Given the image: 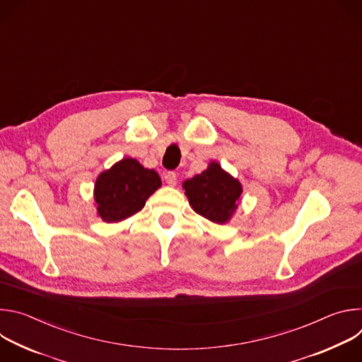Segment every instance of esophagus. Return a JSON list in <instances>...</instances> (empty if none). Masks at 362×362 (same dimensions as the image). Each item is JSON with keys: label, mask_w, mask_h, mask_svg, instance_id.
<instances>
[{"label": "esophagus", "mask_w": 362, "mask_h": 362, "mask_svg": "<svg viewBox=\"0 0 362 362\" xmlns=\"http://www.w3.org/2000/svg\"><path fill=\"white\" fill-rule=\"evenodd\" d=\"M165 180H166V183H168L169 186H175V185L177 183V175H176L175 172H168V173L165 175Z\"/></svg>", "instance_id": "obj_1"}]
</instances>
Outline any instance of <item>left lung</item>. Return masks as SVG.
I'll return each mask as SVG.
<instances>
[{
    "instance_id": "8db88e82",
    "label": "left lung",
    "mask_w": 362,
    "mask_h": 362,
    "mask_svg": "<svg viewBox=\"0 0 362 362\" xmlns=\"http://www.w3.org/2000/svg\"><path fill=\"white\" fill-rule=\"evenodd\" d=\"M183 189L196 214L221 225L229 222L242 194L240 182L216 162H211L200 175L185 180Z\"/></svg>"
}]
</instances>
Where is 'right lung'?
<instances>
[{
	"instance_id": "1",
	"label": "right lung",
	"mask_w": 362,
	"mask_h": 362,
	"mask_svg": "<svg viewBox=\"0 0 362 362\" xmlns=\"http://www.w3.org/2000/svg\"><path fill=\"white\" fill-rule=\"evenodd\" d=\"M160 186L162 180L153 169L143 168L132 158L122 159L95 180L97 214L107 223L124 221L141 211L146 200Z\"/></svg>"
}]
</instances>
